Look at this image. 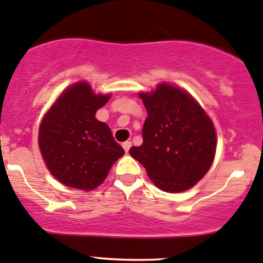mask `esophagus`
<instances>
[{"mask_svg": "<svg viewBox=\"0 0 263 263\" xmlns=\"http://www.w3.org/2000/svg\"><path fill=\"white\" fill-rule=\"evenodd\" d=\"M130 147H132V143L130 142H124L123 143V148H124V151L126 152V153H128L129 149H130Z\"/></svg>", "mask_w": 263, "mask_h": 263, "instance_id": "esophagus-1", "label": "esophagus"}]
</instances>
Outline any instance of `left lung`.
Instances as JSON below:
<instances>
[{"instance_id": "left-lung-1", "label": "left lung", "mask_w": 263, "mask_h": 263, "mask_svg": "<svg viewBox=\"0 0 263 263\" xmlns=\"http://www.w3.org/2000/svg\"><path fill=\"white\" fill-rule=\"evenodd\" d=\"M148 116L143 143L129 153L147 170L154 185L167 192L191 189L209 171L216 149L213 121L182 88L161 83L142 92Z\"/></svg>"}]
</instances>
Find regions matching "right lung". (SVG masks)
Segmentation results:
<instances>
[{"mask_svg":"<svg viewBox=\"0 0 263 263\" xmlns=\"http://www.w3.org/2000/svg\"><path fill=\"white\" fill-rule=\"evenodd\" d=\"M110 95H96L77 82L58 97L39 128V148L51 175L68 187L90 191L104 182L125 152L109 125L95 115Z\"/></svg>","mask_w":263,"mask_h":263,"instance_id":"obj_1","label":"right lung"}]
</instances>
